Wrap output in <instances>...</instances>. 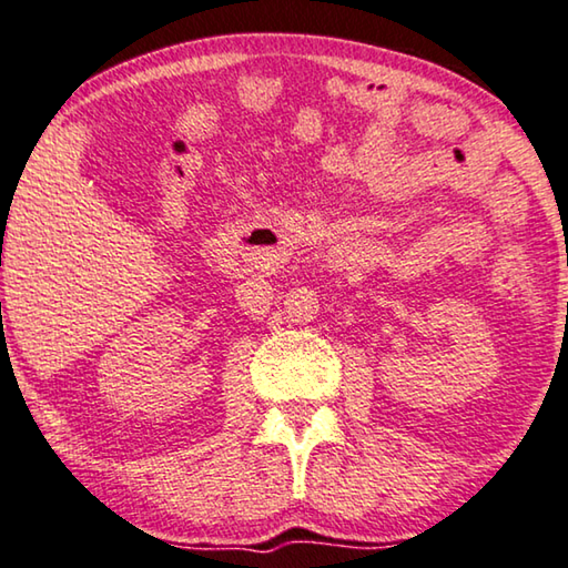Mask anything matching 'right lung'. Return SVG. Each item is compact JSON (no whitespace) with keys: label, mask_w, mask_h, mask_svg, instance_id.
Here are the masks:
<instances>
[{"label":"right lung","mask_w":568,"mask_h":568,"mask_svg":"<svg viewBox=\"0 0 568 568\" xmlns=\"http://www.w3.org/2000/svg\"><path fill=\"white\" fill-rule=\"evenodd\" d=\"M0 305H2V303H0Z\"/></svg>","instance_id":"obj_1"}]
</instances>
